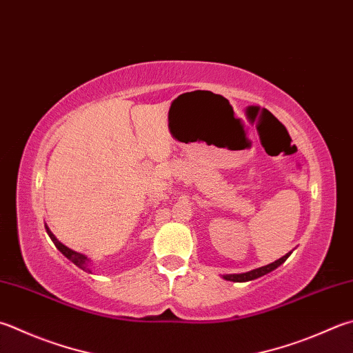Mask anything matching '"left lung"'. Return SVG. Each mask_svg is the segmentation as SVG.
Wrapping results in <instances>:
<instances>
[{
  "label": "left lung",
  "mask_w": 353,
  "mask_h": 353,
  "mask_svg": "<svg viewBox=\"0 0 353 353\" xmlns=\"http://www.w3.org/2000/svg\"><path fill=\"white\" fill-rule=\"evenodd\" d=\"M290 256V252L289 254H285L284 256H281L280 259H276V261L270 263L268 265H263V268H258V269H254L250 272H245V274H229V275H223L224 280L228 281H234V283H245V281H252V280H256V278L263 276L265 274H269V272L275 270L276 268H280V265L285 261Z\"/></svg>",
  "instance_id": "8db88e82"
}]
</instances>
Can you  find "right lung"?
<instances>
[{
	"label": "right lung",
	"mask_w": 353,
	"mask_h": 353,
	"mask_svg": "<svg viewBox=\"0 0 353 353\" xmlns=\"http://www.w3.org/2000/svg\"><path fill=\"white\" fill-rule=\"evenodd\" d=\"M46 230H48V235L50 236L53 244H55V248H57L59 252H61V254H63L65 258L70 259V261H72L73 264H75V265H78L79 269H83V270H85V272H89V274H92V270L89 269V258H88V256L83 255V254H79V252H75V250L69 249L68 245H64L63 243H59L58 239H57V236L52 234L48 225H46Z\"/></svg>",
	"instance_id": "right-lung-1"
}]
</instances>
